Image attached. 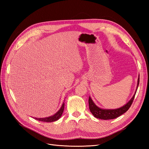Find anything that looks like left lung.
Segmentation results:
<instances>
[{"label": "left lung", "instance_id": "8db88e82", "mask_svg": "<svg viewBox=\"0 0 149 149\" xmlns=\"http://www.w3.org/2000/svg\"><path fill=\"white\" fill-rule=\"evenodd\" d=\"M139 84V76L137 80V88L132 97L130 99V100L127 102V103H126L124 106H122L119 108H117V109H102V108L99 107L95 104V103L93 102L91 97L89 96L88 102L90 111H91L92 114L97 119H101L103 120H109L118 118V117H119L122 114L125 113L126 111H127L130 106H131L132 103L134 101L135 95H136V93L137 92Z\"/></svg>", "mask_w": 149, "mask_h": 149}]
</instances>
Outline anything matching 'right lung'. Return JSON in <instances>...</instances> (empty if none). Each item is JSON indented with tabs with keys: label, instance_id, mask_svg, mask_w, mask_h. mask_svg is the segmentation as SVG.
<instances>
[{
	"label": "right lung",
	"instance_id": "right-lung-1",
	"mask_svg": "<svg viewBox=\"0 0 149 149\" xmlns=\"http://www.w3.org/2000/svg\"><path fill=\"white\" fill-rule=\"evenodd\" d=\"M64 102L63 103L60 109L58 110V112H56L54 115L49 117H47V118H34L38 120L42 121V122H47V123H52V122H54L58 120L61 118V116H62L63 112V111H64V107H65Z\"/></svg>",
	"mask_w": 149,
	"mask_h": 149
}]
</instances>
